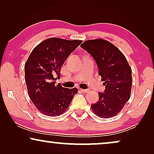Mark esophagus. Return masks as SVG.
Masks as SVG:
<instances>
[{"instance_id": "obj_1", "label": "esophagus", "mask_w": 154, "mask_h": 154, "mask_svg": "<svg viewBox=\"0 0 154 154\" xmlns=\"http://www.w3.org/2000/svg\"><path fill=\"white\" fill-rule=\"evenodd\" d=\"M81 92H85V93H87V92H89V90H88V89H81Z\"/></svg>"}]
</instances>
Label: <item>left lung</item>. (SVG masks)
Returning a JSON list of instances; mask_svg holds the SVG:
<instances>
[{
    "label": "left lung",
    "mask_w": 154,
    "mask_h": 154,
    "mask_svg": "<svg viewBox=\"0 0 154 154\" xmlns=\"http://www.w3.org/2000/svg\"><path fill=\"white\" fill-rule=\"evenodd\" d=\"M81 46L96 62L105 85L104 92L98 93V102L91 105L92 111L100 118L115 116L130 97L131 68L120 50L106 40H88Z\"/></svg>",
    "instance_id": "8db88e82"
}]
</instances>
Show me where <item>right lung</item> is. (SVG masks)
I'll return each mask as SVG.
<instances>
[{"mask_svg":"<svg viewBox=\"0 0 154 154\" xmlns=\"http://www.w3.org/2000/svg\"><path fill=\"white\" fill-rule=\"evenodd\" d=\"M82 41L50 38L32 50L24 66L25 81L29 96L40 112L57 116L65 112L78 92L56 85L54 75L60 77V69L70 54Z\"/></svg>","mask_w":154,"mask_h":154,"instance_id":"add662e5","label":"right lung"}]
</instances>
